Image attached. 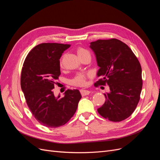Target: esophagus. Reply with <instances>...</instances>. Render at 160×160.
Returning a JSON list of instances; mask_svg holds the SVG:
<instances>
[{"label": "esophagus", "instance_id": "obj_1", "mask_svg": "<svg viewBox=\"0 0 160 160\" xmlns=\"http://www.w3.org/2000/svg\"><path fill=\"white\" fill-rule=\"evenodd\" d=\"M80 93L82 96H85V95H88L91 93V91L88 90H85V89H81L80 90Z\"/></svg>", "mask_w": 160, "mask_h": 160}]
</instances>
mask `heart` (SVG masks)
<instances>
[{"label":"heart","mask_w":160,"mask_h":160,"mask_svg":"<svg viewBox=\"0 0 160 160\" xmlns=\"http://www.w3.org/2000/svg\"><path fill=\"white\" fill-rule=\"evenodd\" d=\"M77 53L79 57H82L83 55L88 54L89 53L88 50H86L84 48L79 47L77 48ZM61 65H62V62H61ZM89 76V75H85L83 73H78L76 75L74 78L71 80V83L75 86H78V87H82L84 86L86 84V79L87 77Z\"/></svg>","instance_id":"heart-1"}]
</instances>
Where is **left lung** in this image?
Listing matches in <instances>:
<instances>
[{"label":"left lung","mask_w":160,"mask_h":160,"mask_svg":"<svg viewBox=\"0 0 160 160\" xmlns=\"http://www.w3.org/2000/svg\"><path fill=\"white\" fill-rule=\"evenodd\" d=\"M102 79L96 85H108L110 91L104 94L106 101L98 113L111 122L129 118L136 108L142 89V67L132 49L116 38L98 40L90 43Z\"/></svg>","instance_id":"8db88e82"}]
</instances>
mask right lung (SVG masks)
Returning <instances> with one entry per match:
<instances>
[{
    "label": "right lung",
    "instance_id": "1",
    "mask_svg": "<svg viewBox=\"0 0 160 160\" xmlns=\"http://www.w3.org/2000/svg\"><path fill=\"white\" fill-rule=\"evenodd\" d=\"M71 47L59 43H41L28 52L22 68L21 86L34 117L44 126L58 128L73 116L81 95L68 89L61 98L52 89L61 75L60 58Z\"/></svg>",
    "mask_w": 160,
    "mask_h": 160
}]
</instances>
